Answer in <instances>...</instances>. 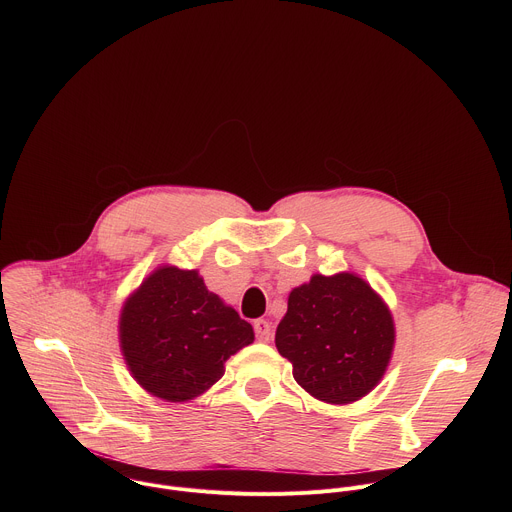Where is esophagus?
<instances>
[{
	"mask_svg": "<svg viewBox=\"0 0 512 512\" xmlns=\"http://www.w3.org/2000/svg\"><path fill=\"white\" fill-rule=\"evenodd\" d=\"M253 330H255L257 340H261V342H267L271 338V326L267 320H255Z\"/></svg>",
	"mask_w": 512,
	"mask_h": 512,
	"instance_id": "obj_1",
	"label": "esophagus"
}]
</instances>
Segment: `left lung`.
Here are the masks:
<instances>
[{"mask_svg": "<svg viewBox=\"0 0 512 512\" xmlns=\"http://www.w3.org/2000/svg\"><path fill=\"white\" fill-rule=\"evenodd\" d=\"M395 344L389 308L352 273L314 275L287 300L275 346L294 379L326 403H350L383 377Z\"/></svg>", "mask_w": 512, "mask_h": 512, "instance_id": "left-lung-1", "label": "left lung"}]
</instances>
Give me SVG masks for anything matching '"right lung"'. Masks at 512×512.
Returning a JSON list of instances; mask_svg holds the SVG:
<instances>
[{
    "mask_svg": "<svg viewBox=\"0 0 512 512\" xmlns=\"http://www.w3.org/2000/svg\"><path fill=\"white\" fill-rule=\"evenodd\" d=\"M121 350L133 379L166 401L198 397L225 375L253 328L196 271L160 267L125 302Z\"/></svg>",
    "mask_w": 512,
    "mask_h": 512,
    "instance_id": "1",
    "label": "right lung"
}]
</instances>
